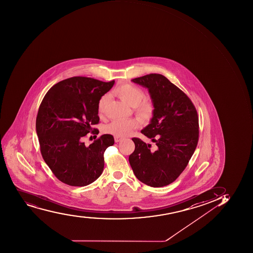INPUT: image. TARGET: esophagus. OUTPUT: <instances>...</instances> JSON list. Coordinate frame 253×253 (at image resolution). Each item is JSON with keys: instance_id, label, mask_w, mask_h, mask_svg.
I'll use <instances>...</instances> for the list:
<instances>
[{"instance_id": "esophagus-1", "label": "esophagus", "mask_w": 253, "mask_h": 253, "mask_svg": "<svg viewBox=\"0 0 253 253\" xmlns=\"http://www.w3.org/2000/svg\"><path fill=\"white\" fill-rule=\"evenodd\" d=\"M122 140V138H120V137H116L115 136V143H119V142H120V141Z\"/></svg>"}]
</instances>
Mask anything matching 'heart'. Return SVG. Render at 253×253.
Returning <instances> with one entry per match:
<instances>
[{
  "instance_id": "obj_1",
  "label": "heart",
  "mask_w": 253,
  "mask_h": 253,
  "mask_svg": "<svg viewBox=\"0 0 253 253\" xmlns=\"http://www.w3.org/2000/svg\"><path fill=\"white\" fill-rule=\"evenodd\" d=\"M115 93L128 105L132 106L135 115L143 122H148L153 119L155 113V106L153 101L144 98V93L140 88L131 84H124L116 88ZM109 95H104L98 102V113L103 115L109 101ZM139 122L137 119L115 120L105 127V132L116 137H126L132 131L138 128Z\"/></svg>"
}]
</instances>
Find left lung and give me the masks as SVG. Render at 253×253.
Segmentation results:
<instances>
[{"instance_id":"obj_1","label":"left lung","mask_w":253,"mask_h":253,"mask_svg":"<svg viewBox=\"0 0 253 253\" xmlns=\"http://www.w3.org/2000/svg\"><path fill=\"white\" fill-rule=\"evenodd\" d=\"M148 88L155 106L149 125L141 133L155 143L151 149L133 138L135 149L129 163L136 177L152 187H163L185 170L199 140V117L190 98L161 74L151 73L132 80Z\"/></svg>"}]
</instances>
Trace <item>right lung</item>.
<instances>
[{"instance_id":"right-lung-1","label":"right lung","mask_w":253,"mask_h":253,"mask_svg":"<svg viewBox=\"0 0 253 253\" xmlns=\"http://www.w3.org/2000/svg\"><path fill=\"white\" fill-rule=\"evenodd\" d=\"M115 81L73 77L48 90L40 104L36 133L40 152L52 172L62 182L85 186L102 174L105 149L115 143L104 134L89 146L83 142L89 133L98 134L93 125L100 121L98 102Z\"/></svg>"}]
</instances>
